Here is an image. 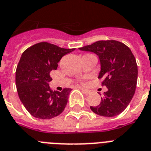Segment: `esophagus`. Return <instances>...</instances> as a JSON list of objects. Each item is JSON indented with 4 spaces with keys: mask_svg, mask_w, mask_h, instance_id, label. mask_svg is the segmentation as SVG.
I'll return each mask as SVG.
<instances>
[{
    "mask_svg": "<svg viewBox=\"0 0 151 151\" xmlns=\"http://www.w3.org/2000/svg\"><path fill=\"white\" fill-rule=\"evenodd\" d=\"M81 91H82L83 93H85V95H88L91 93V91L88 89H85V88H81Z\"/></svg>",
    "mask_w": 151,
    "mask_h": 151,
    "instance_id": "34e87169",
    "label": "esophagus"
}]
</instances>
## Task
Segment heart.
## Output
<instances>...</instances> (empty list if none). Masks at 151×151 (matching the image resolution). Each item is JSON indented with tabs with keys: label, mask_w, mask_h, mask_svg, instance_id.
<instances>
[{
	"label": "heart",
	"mask_w": 151,
	"mask_h": 151,
	"mask_svg": "<svg viewBox=\"0 0 151 151\" xmlns=\"http://www.w3.org/2000/svg\"><path fill=\"white\" fill-rule=\"evenodd\" d=\"M81 82H82V83H83V82H84V81H81Z\"/></svg>",
	"instance_id": "1"
}]
</instances>
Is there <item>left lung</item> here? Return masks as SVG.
I'll return each mask as SVG.
<instances>
[{"instance_id": "1", "label": "left lung", "mask_w": 151, "mask_h": 151, "mask_svg": "<svg viewBox=\"0 0 151 151\" xmlns=\"http://www.w3.org/2000/svg\"><path fill=\"white\" fill-rule=\"evenodd\" d=\"M94 52L99 56L101 70L98 78L103 79L102 86L107 92L101 97L96 106L91 110L103 117H114L123 112L131 102L136 92L138 68L130 48L115 40L98 41L79 48Z\"/></svg>"}]
</instances>
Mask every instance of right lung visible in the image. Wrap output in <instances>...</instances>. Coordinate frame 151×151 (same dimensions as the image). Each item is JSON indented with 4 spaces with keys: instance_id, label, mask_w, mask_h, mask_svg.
Returning a JSON list of instances; mask_svg holds the SVG:
<instances>
[{
    "instance_id": "obj_1",
    "label": "right lung",
    "mask_w": 151,
    "mask_h": 151,
    "mask_svg": "<svg viewBox=\"0 0 151 151\" xmlns=\"http://www.w3.org/2000/svg\"><path fill=\"white\" fill-rule=\"evenodd\" d=\"M74 49L40 42L22 54L15 72V84L20 100L34 117L51 119L66 107L71 89L52 91L48 82L52 80L51 71L56 70L62 57Z\"/></svg>"
}]
</instances>
